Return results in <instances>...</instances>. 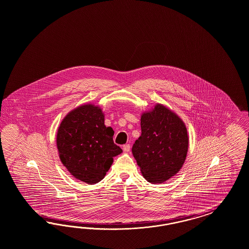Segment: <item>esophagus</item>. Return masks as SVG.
I'll list each match as a JSON object with an SVG mask.
<instances>
[{"label": "esophagus", "mask_w": 249, "mask_h": 249, "mask_svg": "<svg viewBox=\"0 0 249 249\" xmlns=\"http://www.w3.org/2000/svg\"><path fill=\"white\" fill-rule=\"evenodd\" d=\"M123 151H125V152H128V151H130V145L129 144L123 145Z\"/></svg>", "instance_id": "1"}]
</instances>
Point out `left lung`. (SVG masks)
<instances>
[{"mask_svg":"<svg viewBox=\"0 0 249 249\" xmlns=\"http://www.w3.org/2000/svg\"><path fill=\"white\" fill-rule=\"evenodd\" d=\"M142 135L132 146V153L144 178L160 183L177 174L186 158L188 135L181 119L164 106H155L142 114Z\"/></svg>","mask_w":249,"mask_h":249,"instance_id":"8db88e82","label":"left lung"}]
</instances>
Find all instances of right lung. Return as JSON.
Returning <instances> with one entry per match:
<instances>
[{"instance_id":"obj_1","label":"right lung","mask_w":249,"mask_h":249,"mask_svg":"<svg viewBox=\"0 0 249 249\" xmlns=\"http://www.w3.org/2000/svg\"><path fill=\"white\" fill-rule=\"evenodd\" d=\"M112 128L106 127L98 107L84 105L67 115L57 131L61 161L75 178L89 184L105 177L113 157L122 152L113 142Z\"/></svg>"}]
</instances>
